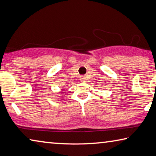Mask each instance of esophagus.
<instances>
[{"label":"esophagus","instance_id":"esophagus-1","mask_svg":"<svg viewBox=\"0 0 156 156\" xmlns=\"http://www.w3.org/2000/svg\"><path fill=\"white\" fill-rule=\"evenodd\" d=\"M80 80L82 81V82H85V76H80Z\"/></svg>","mask_w":156,"mask_h":156}]
</instances>
